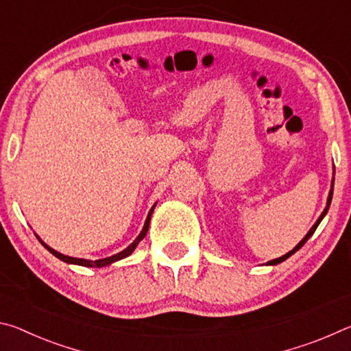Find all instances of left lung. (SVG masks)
<instances>
[{"label":"left lung","mask_w":351,"mask_h":351,"mask_svg":"<svg viewBox=\"0 0 351 351\" xmlns=\"http://www.w3.org/2000/svg\"><path fill=\"white\" fill-rule=\"evenodd\" d=\"M332 186H335V178H332V181H331V190H330V193H328V199H326V207H325V209H324V212L320 213V217L317 218V221L314 223L313 228H311L310 230H308V234L304 237V240H302V241L299 243V245H297V246L293 249V251H289L288 254H285V255H282V257H278V258H276V260H271V261H268V265H278V263H282V261H285V260H287V258H289L291 255H293L295 251H299V249L305 245V243L308 241V239H310V237L314 234V230L317 229L319 223L322 221L324 217L326 215V212H328V207H330V204H331V198H332Z\"/></svg>","instance_id":"left-lung-1"}]
</instances>
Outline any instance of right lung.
I'll return each mask as SVG.
<instances>
[{"mask_svg":"<svg viewBox=\"0 0 351 351\" xmlns=\"http://www.w3.org/2000/svg\"><path fill=\"white\" fill-rule=\"evenodd\" d=\"M154 206H156V204H154ZM154 206L152 207L150 212H148V215H147V219H145V224H144V228H142L141 234H139L138 237H136V240H134V241L132 243V245H130L127 249H123V251H121V252H119V254L111 255V257L100 258V260H96V261H93V260H85V258H75V257H69V255H63V254H60V252L54 251V249L47 246L46 243H43V241H41L40 239H38V240H40L41 245H43V246L47 249V251H49L52 255H56L57 258H60L62 261H64V263H69V265H80V266H86V268H102V266H108V265H111V263H114V261H117V260H122V258L128 257V255L134 251L136 246L139 245V241H141L142 239H144V237L147 235V230H148V226H150V218H152V213H153Z\"/></svg>","mask_w":351,"mask_h":351,"instance_id":"right-lung-1","label":"right lung"}]
</instances>
